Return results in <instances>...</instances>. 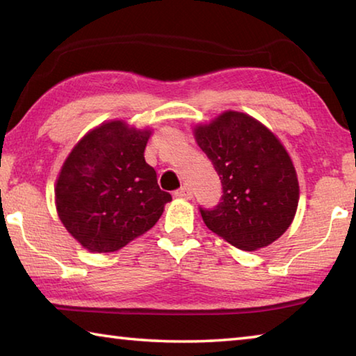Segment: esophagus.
Listing matches in <instances>:
<instances>
[{"label":"esophagus","instance_id":"obj_1","mask_svg":"<svg viewBox=\"0 0 356 356\" xmlns=\"http://www.w3.org/2000/svg\"><path fill=\"white\" fill-rule=\"evenodd\" d=\"M174 196L182 197V199H191L193 197V193H191V190L188 188V186H180L179 190L174 191Z\"/></svg>","mask_w":356,"mask_h":356}]
</instances>
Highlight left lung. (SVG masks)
<instances>
[{
	"label": "left lung",
	"mask_w": 356,
	"mask_h": 356,
	"mask_svg": "<svg viewBox=\"0 0 356 356\" xmlns=\"http://www.w3.org/2000/svg\"><path fill=\"white\" fill-rule=\"evenodd\" d=\"M200 149L221 179V202L199 207L213 234L241 250L266 248L285 234L299 202V182L285 147L260 121L224 112L197 126Z\"/></svg>",
	"instance_id": "8db88e82"
}]
</instances>
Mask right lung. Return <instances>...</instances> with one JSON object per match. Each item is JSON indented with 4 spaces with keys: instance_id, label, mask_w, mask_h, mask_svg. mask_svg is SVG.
Here are the masks:
<instances>
[{
    "instance_id": "1",
    "label": "right lung",
    "mask_w": 356,
    "mask_h": 356,
    "mask_svg": "<svg viewBox=\"0 0 356 356\" xmlns=\"http://www.w3.org/2000/svg\"><path fill=\"white\" fill-rule=\"evenodd\" d=\"M149 131L111 121L71 151L56 185L62 224L83 248L106 254L149 230L172 199L146 163Z\"/></svg>"
}]
</instances>
